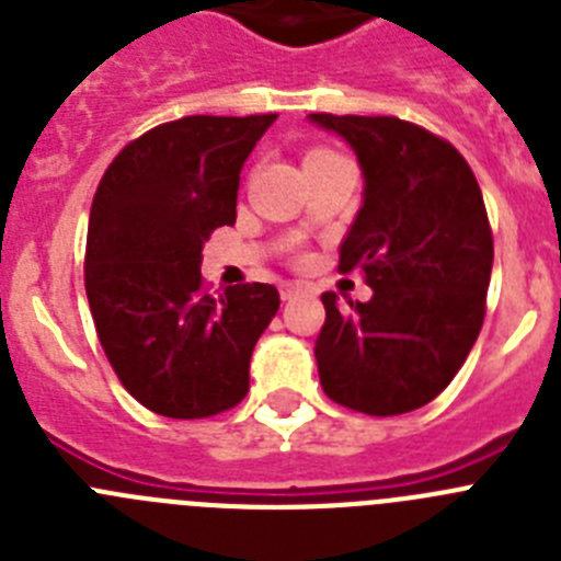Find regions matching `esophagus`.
I'll return each mask as SVG.
<instances>
[{
  "instance_id": "esophagus-1",
  "label": "esophagus",
  "mask_w": 561,
  "mask_h": 561,
  "mask_svg": "<svg viewBox=\"0 0 561 561\" xmlns=\"http://www.w3.org/2000/svg\"><path fill=\"white\" fill-rule=\"evenodd\" d=\"M300 291H304V286L300 284H289V280H286V284H280V297H284V300H291V297L300 295Z\"/></svg>"
}]
</instances>
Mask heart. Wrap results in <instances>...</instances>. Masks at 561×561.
Returning <instances> with one entry per match:
<instances>
[{
  "mask_svg": "<svg viewBox=\"0 0 561 561\" xmlns=\"http://www.w3.org/2000/svg\"><path fill=\"white\" fill-rule=\"evenodd\" d=\"M314 151H325V148H314ZM314 151H311V153H314Z\"/></svg>",
  "mask_w": 561,
  "mask_h": 561,
  "instance_id": "b5f03b06",
  "label": "heart"
}]
</instances>
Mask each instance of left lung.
<instances>
[{
  "mask_svg": "<svg viewBox=\"0 0 561 561\" xmlns=\"http://www.w3.org/2000/svg\"><path fill=\"white\" fill-rule=\"evenodd\" d=\"M351 142L365 176L340 247L368 304L340 311L325 291L314 342L325 396L365 415L419 410L447 388L485 317L494 238L469 162L438 134L399 117L309 114Z\"/></svg>",
  "mask_w": 561,
  "mask_h": 561,
  "instance_id": "left-lung-1",
  "label": "left lung"
}]
</instances>
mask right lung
Segmentation results:
<instances>
[{"label":"right lung","mask_w":561,"mask_h":561,"mask_svg":"<svg viewBox=\"0 0 561 561\" xmlns=\"http://www.w3.org/2000/svg\"><path fill=\"white\" fill-rule=\"evenodd\" d=\"M277 114H191L128 142L103 173L87 232L89 311L123 388L165 419H210L250 390V356L280 297L207 295L202 247L236 225L241 168Z\"/></svg>","instance_id":"add662e5"}]
</instances>
